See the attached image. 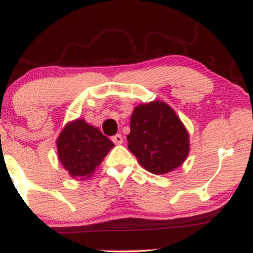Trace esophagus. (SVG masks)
<instances>
[{"label":"esophagus","instance_id":"1","mask_svg":"<svg viewBox=\"0 0 253 253\" xmlns=\"http://www.w3.org/2000/svg\"><path fill=\"white\" fill-rule=\"evenodd\" d=\"M112 140L115 143L116 145H121L123 143V137L121 134H115V136L112 137Z\"/></svg>","mask_w":253,"mask_h":253}]
</instances>
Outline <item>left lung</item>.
Instances as JSON below:
<instances>
[{"label":"left lung","instance_id":"left-lung-1","mask_svg":"<svg viewBox=\"0 0 253 253\" xmlns=\"http://www.w3.org/2000/svg\"><path fill=\"white\" fill-rule=\"evenodd\" d=\"M126 139L139 164L152 174H167L185 161L189 134L174 110L153 101L134 108Z\"/></svg>","mask_w":253,"mask_h":253}]
</instances>
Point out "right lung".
I'll return each instance as SVG.
<instances>
[{
    "label": "right lung",
    "mask_w": 253,
    "mask_h": 253,
    "mask_svg": "<svg viewBox=\"0 0 253 253\" xmlns=\"http://www.w3.org/2000/svg\"><path fill=\"white\" fill-rule=\"evenodd\" d=\"M58 160L74 178H87L114 143L84 120L68 123L57 139Z\"/></svg>",
    "instance_id": "obj_1"
}]
</instances>
